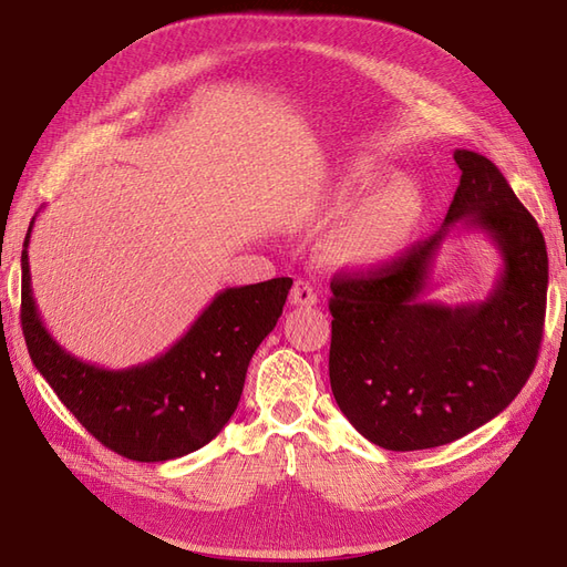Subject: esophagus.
<instances>
[{
	"label": "esophagus",
	"mask_w": 567,
	"mask_h": 567,
	"mask_svg": "<svg viewBox=\"0 0 567 567\" xmlns=\"http://www.w3.org/2000/svg\"><path fill=\"white\" fill-rule=\"evenodd\" d=\"M290 305L296 307H312L317 305V290L310 281H296L293 288H290Z\"/></svg>",
	"instance_id": "1"
}]
</instances>
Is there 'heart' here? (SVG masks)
Returning a JSON list of instances; mask_svg holds the SVG:
<instances>
[{"mask_svg": "<svg viewBox=\"0 0 567 567\" xmlns=\"http://www.w3.org/2000/svg\"><path fill=\"white\" fill-rule=\"evenodd\" d=\"M373 182L375 173L371 165H348L340 173L333 194L326 200V215H347L364 197ZM419 215L421 203L414 188L400 179L383 184L336 229L331 238V252L340 262L352 267L381 265L404 248L416 227Z\"/></svg>", "mask_w": 567, "mask_h": 567, "instance_id": "obj_1", "label": "heart"}]
</instances>
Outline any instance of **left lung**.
I'll return each instance as SVG.
<instances>
[{"mask_svg": "<svg viewBox=\"0 0 567 567\" xmlns=\"http://www.w3.org/2000/svg\"><path fill=\"white\" fill-rule=\"evenodd\" d=\"M454 200L437 234L400 260L331 281L333 398L369 442L431 450L485 425L516 400L537 364L546 315L544 236L489 158L456 148ZM463 220L487 233L503 271L483 303L420 296L444 237Z\"/></svg>", "mask_w": 567, "mask_h": 567, "instance_id": "1", "label": "left lung"}]
</instances>
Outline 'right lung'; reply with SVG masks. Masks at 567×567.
I'll use <instances>...</instances> for the list:
<instances>
[{
	"label": "right lung",
	"instance_id": "add662e5",
	"mask_svg": "<svg viewBox=\"0 0 567 567\" xmlns=\"http://www.w3.org/2000/svg\"><path fill=\"white\" fill-rule=\"evenodd\" d=\"M32 221L21 255V326L32 364L51 390L125 458L169 461L205 447L236 411L250 359L277 326L293 279L219 290L167 352L136 367L101 369L63 350L42 323L30 286Z\"/></svg>",
	"mask_w": 567,
	"mask_h": 567
}]
</instances>
